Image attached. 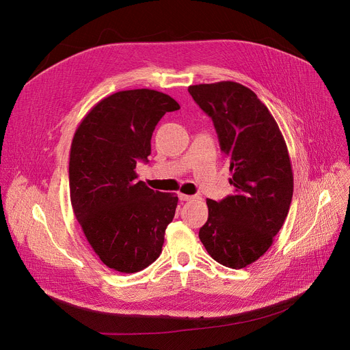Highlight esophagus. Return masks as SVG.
Here are the masks:
<instances>
[{"mask_svg":"<svg viewBox=\"0 0 350 350\" xmlns=\"http://www.w3.org/2000/svg\"><path fill=\"white\" fill-rule=\"evenodd\" d=\"M178 198H180V201H190L191 198H194L193 196H187V194H178Z\"/></svg>","mask_w":350,"mask_h":350,"instance_id":"esophagus-1","label":"esophagus"}]
</instances>
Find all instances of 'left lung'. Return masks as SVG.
I'll use <instances>...</instances> for the list:
<instances>
[{"instance_id": "8db88e82", "label": "left lung", "mask_w": 350, "mask_h": 350, "mask_svg": "<svg viewBox=\"0 0 350 350\" xmlns=\"http://www.w3.org/2000/svg\"><path fill=\"white\" fill-rule=\"evenodd\" d=\"M189 92L214 122L234 185L232 196L206 200L198 237L214 260L243 269L267 252L287 218L294 187L287 145L250 88L219 81L190 85Z\"/></svg>"}]
</instances>
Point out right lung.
<instances>
[{
  "label": "right lung",
  "instance_id": "right-lung-1",
  "mask_svg": "<svg viewBox=\"0 0 350 350\" xmlns=\"http://www.w3.org/2000/svg\"><path fill=\"white\" fill-rule=\"evenodd\" d=\"M180 105L160 91H118L101 100L79 125L68 163L70 200L84 235L101 262L136 273L161 253L178 198L137 181L152 133Z\"/></svg>",
  "mask_w": 350,
  "mask_h": 350
}]
</instances>
